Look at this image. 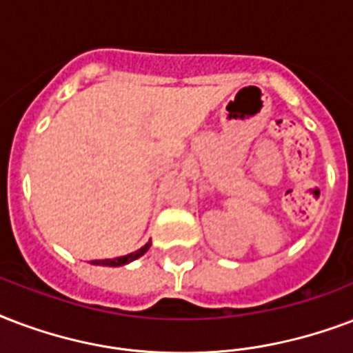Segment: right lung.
Wrapping results in <instances>:
<instances>
[{
	"label": "right lung",
	"instance_id": "add662e5",
	"mask_svg": "<svg viewBox=\"0 0 353 353\" xmlns=\"http://www.w3.org/2000/svg\"><path fill=\"white\" fill-rule=\"evenodd\" d=\"M152 246V241L146 242L141 250H137L133 254H128V255H122V257H114V259H98V261H90L92 265H103V266H122V265H128L131 261L139 259L141 255H144L150 250Z\"/></svg>",
	"mask_w": 353,
	"mask_h": 353
}]
</instances>
